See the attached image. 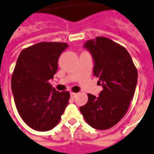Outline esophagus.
<instances>
[{"instance_id":"34e87169","label":"esophagus","mask_w":154,"mask_h":154,"mask_svg":"<svg viewBox=\"0 0 154 154\" xmlns=\"http://www.w3.org/2000/svg\"><path fill=\"white\" fill-rule=\"evenodd\" d=\"M76 95H77V93H74V92H71V97L72 99H74L75 97H76Z\"/></svg>"}]
</instances>
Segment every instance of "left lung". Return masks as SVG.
I'll list each match as a JSON object with an SVG mask.
<instances>
[{
  "label": "left lung",
  "instance_id": "8db88e82",
  "mask_svg": "<svg viewBox=\"0 0 154 154\" xmlns=\"http://www.w3.org/2000/svg\"><path fill=\"white\" fill-rule=\"evenodd\" d=\"M84 47L94 60V75L103 86L99 97L88 94V101L80 107L86 123L97 130L113 127L128 112L134 96L138 72L128 50L105 37L87 41Z\"/></svg>",
  "mask_w": 154,
  "mask_h": 154
}]
</instances>
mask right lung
Masks as SVG:
<instances>
[{
	"instance_id": "add662e5",
	"label": "right lung",
	"mask_w": 154,
	"mask_h": 154,
	"mask_svg": "<svg viewBox=\"0 0 154 154\" xmlns=\"http://www.w3.org/2000/svg\"><path fill=\"white\" fill-rule=\"evenodd\" d=\"M66 42H38L23 49L11 76V90L18 112L34 130L47 131L58 124L70 98L49 82Z\"/></svg>"
}]
</instances>
